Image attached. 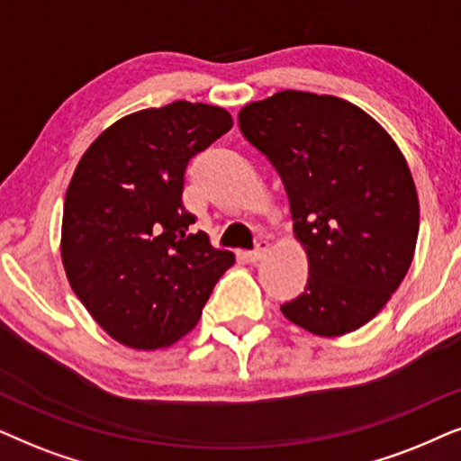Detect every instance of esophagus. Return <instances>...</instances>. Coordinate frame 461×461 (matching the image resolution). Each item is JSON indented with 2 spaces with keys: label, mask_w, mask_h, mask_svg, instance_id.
Returning <instances> with one entry per match:
<instances>
[{
  "label": "esophagus",
  "mask_w": 461,
  "mask_h": 461,
  "mask_svg": "<svg viewBox=\"0 0 461 461\" xmlns=\"http://www.w3.org/2000/svg\"><path fill=\"white\" fill-rule=\"evenodd\" d=\"M267 250H269V242H267V240H259V242H257V247H255L253 253H249V259H250V263L261 261L263 257H266Z\"/></svg>",
  "instance_id": "obj_1"
}]
</instances>
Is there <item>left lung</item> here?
<instances>
[{
	"mask_svg": "<svg viewBox=\"0 0 461 461\" xmlns=\"http://www.w3.org/2000/svg\"><path fill=\"white\" fill-rule=\"evenodd\" d=\"M247 140L278 170L305 291L282 314L339 337L375 318L413 261L420 202L407 159L369 113L343 98L282 90L238 113Z\"/></svg>",
	"mask_w": 461,
	"mask_h": 461,
	"instance_id": "1",
	"label": "left lung"
}]
</instances>
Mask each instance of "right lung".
I'll return each mask as SVG.
<instances>
[{"instance_id": "right-lung-1", "label": "right lung", "mask_w": 461, "mask_h": 461, "mask_svg": "<svg viewBox=\"0 0 461 461\" xmlns=\"http://www.w3.org/2000/svg\"><path fill=\"white\" fill-rule=\"evenodd\" d=\"M234 126L225 109L175 101L131 113L79 159L65 195L60 257L73 293L115 341L167 348L189 333L234 266L183 206L185 168Z\"/></svg>"}]
</instances>
